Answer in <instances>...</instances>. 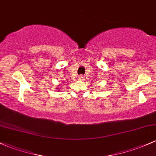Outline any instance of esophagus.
<instances>
[{
    "label": "esophagus",
    "mask_w": 156,
    "mask_h": 156,
    "mask_svg": "<svg viewBox=\"0 0 156 156\" xmlns=\"http://www.w3.org/2000/svg\"><path fill=\"white\" fill-rule=\"evenodd\" d=\"M84 78H85V77L83 76V75H80L79 76H78V79H79V80H81V81H82V80L84 79Z\"/></svg>",
    "instance_id": "34e87169"
}]
</instances>
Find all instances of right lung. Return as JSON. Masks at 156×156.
Returning a JSON list of instances; mask_svg holds the SVG:
<instances>
[{"mask_svg":"<svg viewBox=\"0 0 156 156\" xmlns=\"http://www.w3.org/2000/svg\"><path fill=\"white\" fill-rule=\"evenodd\" d=\"M58 89H59V88H57V90H58Z\"/></svg>","mask_w":156,"mask_h":156,"instance_id":"right-lung-1","label":"right lung"}]
</instances>
